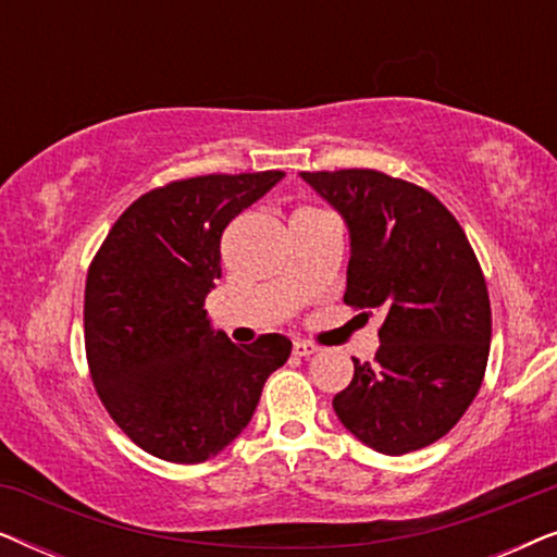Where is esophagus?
Segmentation results:
<instances>
[{
  "mask_svg": "<svg viewBox=\"0 0 557 557\" xmlns=\"http://www.w3.org/2000/svg\"><path fill=\"white\" fill-rule=\"evenodd\" d=\"M317 352H319V347H317V345H311V342H304V339L294 342V355H299V357H311V355H317Z\"/></svg>",
  "mask_w": 557,
  "mask_h": 557,
  "instance_id": "34e87169",
  "label": "esophagus"
}]
</instances>
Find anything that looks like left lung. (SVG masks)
I'll list each match as a JSON object with an SVG mask.
<instances>
[{
    "label": "left lung",
    "instance_id": "obj_1",
    "mask_svg": "<svg viewBox=\"0 0 557 557\" xmlns=\"http://www.w3.org/2000/svg\"><path fill=\"white\" fill-rule=\"evenodd\" d=\"M349 231L345 304L385 311L372 362L334 395L342 425L400 456L454 429L476 398L492 342L484 273L456 218L423 187L375 170L301 172Z\"/></svg>",
    "mask_w": 557,
    "mask_h": 557
}]
</instances>
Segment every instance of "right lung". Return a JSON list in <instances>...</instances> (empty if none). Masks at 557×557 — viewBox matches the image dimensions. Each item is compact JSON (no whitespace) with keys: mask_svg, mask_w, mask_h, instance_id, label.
Segmentation results:
<instances>
[{"mask_svg":"<svg viewBox=\"0 0 557 557\" xmlns=\"http://www.w3.org/2000/svg\"><path fill=\"white\" fill-rule=\"evenodd\" d=\"M284 172L205 174L141 195L106 235L86 281V355L98 398L136 446L174 463L223 451L253 418L292 339L233 345L205 296L227 223Z\"/></svg>","mask_w":557,"mask_h":557,"instance_id":"obj_1","label":"right lung"}]
</instances>
